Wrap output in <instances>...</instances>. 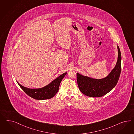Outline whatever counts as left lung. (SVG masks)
<instances>
[{
  "label": "left lung",
  "instance_id": "left-lung-1",
  "mask_svg": "<svg viewBox=\"0 0 134 134\" xmlns=\"http://www.w3.org/2000/svg\"><path fill=\"white\" fill-rule=\"evenodd\" d=\"M117 49L118 59L116 64L106 77L97 79L77 73L78 86L83 94L90 97H100L106 95L116 85L121 69V52L118 46Z\"/></svg>",
  "mask_w": 134,
  "mask_h": 134
}]
</instances>
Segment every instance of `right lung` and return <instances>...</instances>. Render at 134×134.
Returning <instances> with one entry per match:
<instances>
[{
    "instance_id": "obj_1",
    "label": "right lung",
    "mask_w": 134,
    "mask_h": 134,
    "mask_svg": "<svg viewBox=\"0 0 134 134\" xmlns=\"http://www.w3.org/2000/svg\"><path fill=\"white\" fill-rule=\"evenodd\" d=\"M66 72L60 75L47 86L39 89H30L23 86L17 82L18 84L26 94L34 99L38 100L49 99L52 98L59 91V86L62 79Z\"/></svg>"
}]
</instances>
